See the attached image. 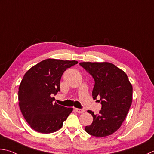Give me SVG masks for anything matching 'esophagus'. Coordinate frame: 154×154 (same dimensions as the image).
I'll return each instance as SVG.
<instances>
[{
	"label": "esophagus",
	"mask_w": 154,
	"mask_h": 154,
	"mask_svg": "<svg viewBox=\"0 0 154 154\" xmlns=\"http://www.w3.org/2000/svg\"><path fill=\"white\" fill-rule=\"evenodd\" d=\"M75 111H76L78 113H82L85 112V110L82 109H75Z\"/></svg>",
	"instance_id": "esophagus-1"
}]
</instances>
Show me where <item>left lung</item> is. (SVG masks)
Segmentation results:
<instances>
[{
    "label": "left lung",
    "mask_w": 154,
    "mask_h": 154,
    "mask_svg": "<svg viewBox=\"0 0 154 154\" xmlns=\"http://www.w3.org/2000/svg\"><path fill=\"white\" fill-rule=\"evenodd\" d=\"M79 64L94 80L92 97L100 98L99 114L88 111L93 117L85 131L95 137H106L121 127L132 103L133 87L127 74L109 62H81Z\"/></svg>",
    "instance_id": "left-lung-1"
}]
</instances>
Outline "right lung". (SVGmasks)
Masks as SVG:
<instances>
[{
	"mask_svg": "<svg viewBox=\"0 0 154 154\" xmlns=\"http://www.w3.org/2000/svg\"><path fill=\"white\" fill-rule=\"evenodd\" d=\"M78 63L75 60L47 59L26 72L19 88L20 109L32 129L42 133L56 132L73 111L56 103L63 72Z\"/></svg>",
	"mask_w": 154,
	"mask_h": 154,
	"instance_id": "1",
	"label": "right lung"
}]
</instances>
